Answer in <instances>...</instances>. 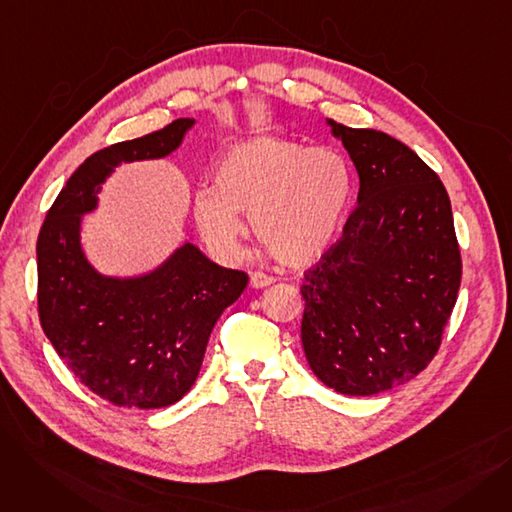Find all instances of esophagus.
Instances as JSON below:
<instances>
[{
  "instance_id": "obj_1",
  "label": "esophagus",
  "mask_w": 512,
  "mask_h": 512,
  "mask_svg": "<svg viewBox=\"0 0 512 512\" xmlns=\"http://www.w3.org/2000/svg\"><path fill=\"white\" fill-rule=\"evenodd\" d=\"M272 282H274V278H272V276H267V274H263V272H253V274H251V286H253V288L270 286Z\"/></svg>"
}]
</instances>
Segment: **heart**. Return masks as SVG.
Returning a JSON list of instances; mask_svg holds the SVG:
<instances>
[{
  "mask_svg": "<svg viewBox=\"0 0 512 512\" xmlns=\"http://www.w3.org/2000/svg\"><path fill=\"white\" fill-rule=\"evenodd\" d=\"M351 188V166L336 149L259 137L222 157L211 191L193 201V220L222 261L238 257L245 234L240 215H251L255 236L278 261L307 265L334 242Z\"/></svg>",
  "mask_w": 512,
  "mask_h": 512,
  "instance_id": "heart-1",
  "label": "heart"
}]
</instances>
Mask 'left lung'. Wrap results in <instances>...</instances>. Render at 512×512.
<instances>
[{"instance_id":"8db88e82","label":"left lung","mask_w":512,"mask_h":512,"mask_svg":"<svg viewBox=\"0 0 512 512\" xmlns=\"http://www.w3.org/2000/svg\"><path fill=\"white\" fill-rule=\"evenodd\" d=\"M328 124L357 168L359 205L305 272L301 340L328 388L371 396L436 357L463 263L438 174L386 132Z\"/></svg>"}]
</instances>
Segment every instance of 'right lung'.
Instances as JSON below:
<instances>
[{
  "instance_id": "obj_1",
  "label": "right lung",
  "mask_w": 512,
  "mask_h": 512,
  "mask_svg": "<svg viewBox=\"0 0 512 512\" xmlns=\"http://www.w3.org/2000/svg\"><path fill=\"white\" fill-rule=\"evenodd\" d=\"M195 124H172L105 147L80 164L47 211L37 240V305L45 336L93 394L128 409H161L195 384L209 334L249 276L186 242L141 278H107L80 249V220L122 161L170 155Z\"/></svg>"
}]
</instances>
